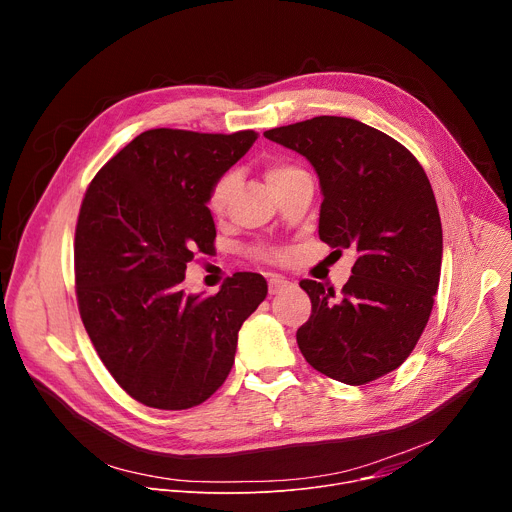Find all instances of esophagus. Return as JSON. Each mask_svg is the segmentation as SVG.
<instances>
[{"label":"esophagus","mask_w":512,"mask_h":512,"mask_svg":"<svg viewBox=\"0 0 512 512\" xmlns=\"http://www.w3.org/2000/svg\"><path fill=\"white\" fill-rule=\"evenodd\" d=\"M287 287H291V281L285 277L275 275L273 279H269V294H281V291H285Z\"/></svg>","instance_id":"esophagus-1"}]
</instances>
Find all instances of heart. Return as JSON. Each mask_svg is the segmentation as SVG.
Instances as JSON below:
<instances>
[{"instance_id": "1", "label": "heart", "mask_w": 512, "mask_h": 512, "mask_svg": "<svg viewBox=\"0 0 512 512\" xmlns=\"http://www.w3.org/2000/svg\"><path fill=\"white\" fill-rule=\"evenodd\" d=\"M298 172V168L296 166H291V164H285V162H269L267 166H265V180H267V184L271 186V188H275V186H279L281 182H285L287 178H291ZM235 184H237V178H235V174H225V176H221L218 178L214 184H212V188H210V192H208V200H206V204H208V210L212 212V214H221L223 210H225V206H227V202H229V198H231V194H233V190H235Z\"/></svg>"}]
</instances>
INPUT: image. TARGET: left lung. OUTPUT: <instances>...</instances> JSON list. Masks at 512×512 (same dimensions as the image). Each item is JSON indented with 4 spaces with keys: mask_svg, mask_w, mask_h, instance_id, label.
Listing matches in <instances>:
<instances>
[{
    "mask_svg": "<svg viewBox=\"0 0 512 512\" xmlns=\"http://www.w3.org/2000/svg\"><path fill=\"white\" fill-rule=\"evenodd\" d=\"M263 135L314 166L324 196L320 239L356 255L338 298L332 287L300 281L312 316L298 346L322 375L371 383L411 354L440 285L444 241L431 184L399 141L356 119L322 115Z\"/></svg>",
    "mask_w": 512,
    "mask_h": 512,
    "instance_id": "8db88e82",
    "label": "left lung"
}]
</instances>
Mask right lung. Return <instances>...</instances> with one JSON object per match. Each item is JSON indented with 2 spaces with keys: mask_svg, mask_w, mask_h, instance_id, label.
<instances>
[{
  "mask_svg": "<svg viewBox=\"0 0 512 512\" xmlns=\"http://www.w3.org/2000/svg\"><path fill=\"white\" fill-rule=\"evenodd\" d=\"M257 133L150 129L93 178L75 233L77 300L87 334L119 387L156 409H190L229 377L243 322L267 296L259 273L218 294L180 283L194 253H212V184Z\"/></svg>",
  "mask_w": 512,
  "mask_h": 512,
  "instance_id": "right-lung-1",
  "label": "right lung"
}]
</instances>
